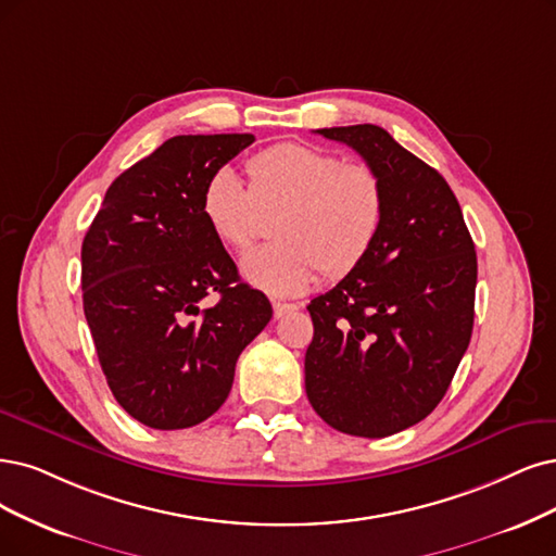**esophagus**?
Returning <instances> with one entry per match:
<instances>
[{"label":"esophagus","mask_w":556,"mask_h":556,"mask_svg":"<svg viewBox=\"0 0 556 556\" xmlns=\"http://www.w3.org/2000/svg\"><path fill=\"white\" fill-rule=\"evenodd\" d=\"M298 306L295 304H289V302H273V312H275V318H281L289 312H295Z\"/></svg>","instance_id":"obj_1"}]
</instances>
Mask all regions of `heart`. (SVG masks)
<instances>
[{
  "label": "heart",
  "mask_w": 556,
  "mask_h": 556,
  "mask_svg": "<svg viewBox=\"0 0 556 556\" xmlns=\"http://www.w3.org/2000/svg\"><path fill=\"white\" fill-rule=\"evenodd\" d=\"M250 188L215 169L201 190V215L229 250L252 242L261 213H275L273 238L240 258L242 279L275 298L302 295L318 270L339 279L371 252L384 219V185L368 164L306 143H277L247 162Z\"/></svg>",
  "instance_id": "obj_1"
}]
</instances>
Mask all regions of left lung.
Segmentation results:
<instances>
[{"mask_svg":"<svg viewBox=\"0 0 556 556\" xmlns=\"http://www.w3.org/2000/svg\"><path fill=\"white\" fill-rule=\"evenodd\" d=\"M316 132L380 174L384 219L366 258L306 306V396L341 433L387 438L426 419L454 380L475 325V242L448 182L384 128Z\"/></svg>","mask_w":556,"mask_h":556,"instance_id":"obj_1","label":"left lung"}]
</instances>
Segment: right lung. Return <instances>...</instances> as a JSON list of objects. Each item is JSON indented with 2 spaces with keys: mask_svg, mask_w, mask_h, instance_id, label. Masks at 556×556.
<instances>
[{
  "mask_svg": "<svg viewBox=\"0 0 556 556\" xmlns=\"http://www.w3.org/2000/svg\"><path fill=\"white\" fill-rule=\"evenodd\" d=\"M254 135H178L123 172L81 242V300L114 399L149 428H190L231 392L273 304L238 277L201 190ZM211 292V311L198 302Z\"/></svg>",
  "mask_w": 556,
  "mask_h": 556,
  "instance_id": "obj_1",
  "label": "right lung"
}]
</instances>
